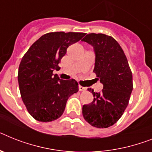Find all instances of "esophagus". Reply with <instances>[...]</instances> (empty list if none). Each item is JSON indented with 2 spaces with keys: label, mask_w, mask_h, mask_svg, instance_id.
I'll return each mask as SVG.
<instances>
[{
  "label": "esophagus",
  "mask_w": 152,
  "mask_h": 152,
  "mask_svg": "<svg viewBox=\"0 0 152 152\" xmlns=\"http://www.w3.org/2000/svg\"><path fill=\"white\" fill-rule=\"evenodd\" d=\"M79 90H80V91H86V88L83 87V86H79Z\"/></svg>",
  "instance_id": "1"
}]
</instances>
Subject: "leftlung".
I'll use <instances>...</instances> for the list:
<instances>
[{
  "label": "left lung",
  "instance_id": "obj_1",
  "mask_svg": "<svg viewBox=\"0 0 152 152\" xmlns=\"http://www.w3.org/2000/svg\"><path fill=\"white\" fill-rule=\"evenodd\" d=\"M94 47L95 72L104 89L94 95L92 103L83 107V116L90 125L106 128L123 115L133 90L132 72L121 45L113 37L90 33L82 39Z\"/></svg>",
  "mask_w": 152,
  "mask_h": 152
}]
</instances>
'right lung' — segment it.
Wrapping results in <instances>:
<instances>
[{
	"label": "right lung",
	"mask_w": 152,
	"mask_h": 152,
	"mask_svg": "<svg viewBox=\"0 0 152 152\" xmlns=\"http://www.w3.org/2000/svg\"><path fill=\"white\" fill-rule=\"evenodd\" d=\"M85 33L49 32L40 37L23 56L19 65V89L31 116L41 122H50L63 113L69 97L79 90L76 80L59 79L53 70L69 45Z\"/></svg>",
	"instance_id": "1"
}]
</instances>
